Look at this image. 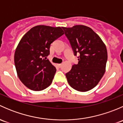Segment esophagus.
I'll list each match as a JSON object with an SVG mask.
<instances>
[{
    "label": "esophagus",
    "mask_w": 123,
    "mask_h": 123,
    "mask_svg": "<svg viewBox=\"0 0 123 123\" xmlns=\"http://www.w3.org/2000/svg\"><path fill=\"white\" fill-rule=\"evenodd\" d=\"M61 65H62V64H58V67H59V68H60L61 67Z\"/></svg>",
    "instance_id": "34e87169"
}]
</instances>
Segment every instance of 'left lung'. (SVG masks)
<instances>
[{"label":"left lung","mask_w":123,"mask_h":123,"mask_svg":"<svg viewBox=\"0 0 123 123\" xmlns=\"http://www.w3.org/2000/svg\"><path fill=\"white\" fill-rule=\"evenodd\" d=\"M62 28L74 51L78 52L79 62L66 73L69 86L79 92H87L95 87L104 75L107 61L105 43L91 28L83 25Z\"/></svg>","instance_id":"left-lung-1"}]
</instances>
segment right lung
Listing matches in <instances>:
<instances>
[{"label": "right lung", "instance_id": "obj_1", "mask_svg": "<svg viewBox=\"0 0 123 123\" xmlns=\"http://www.w3.org/2000/svg\"><path fill=\"white\" fill-rule=\"evenodd\" d=\"M64 34L60 27L39 25L19 41L15 52V65L19 80L28 89L40 91L51 85L56 69L46 57L50 44Z\"/></svg>", "mask_w": 123, "mask_h": 123}]
</instances>
